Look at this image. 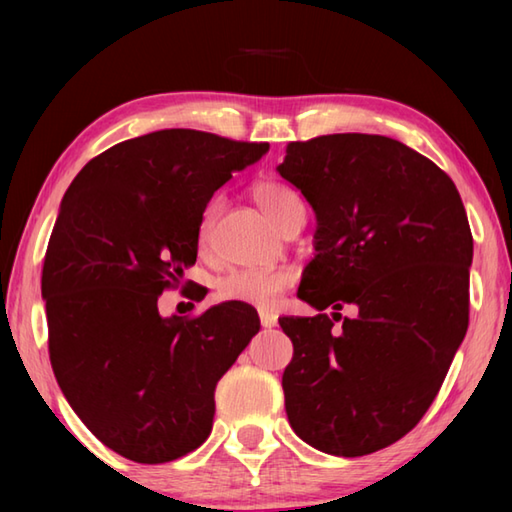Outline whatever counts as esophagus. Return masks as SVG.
<instances>
[{
  "instance_id": "1",
  "label": "esophagus",
  "mask_w": 512,
  "mask_h": 512,
  "mask_svg": "<svg viewBox=\"0 0 512 512\" xmlns=\"http://www.w3.org/2000/svg\"><path fill=\"white\" fill-rule=\"evenodd\" d=\"M259 323H262L264 328H275L277 317H275L273 312H268V310H259Z\"/></svg>"
}]
</instances>
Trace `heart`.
<instances>
[{
    "label": "heart",
    "mask_w": 512,
    "mask_h": 512,
    "mask_svg": "<svg viewBox=\"0 0 512 512\" xmlns=\"http://www.w3.org/2000/svg\"><path fill=\"white\" fill-rule=\"evenodd\" d=\"M253 198L279 231L306 220V202H303L301 193L286 182L259 180L253 184ZM220 211V198H211L202 209L198 228H195L200 250L211 248ZM292 281H295V273L290 268H239L217 281V295L222 301L250 303V306L266 308L281 292L292 286Z\"/></svg>",
    "instance_id": "1"
}]
</instances>
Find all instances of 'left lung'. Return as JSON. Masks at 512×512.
<instances>
[{
  "instance_id": "left-lung-1",
  "label": "left lung",
  "mask_w": 512,
  "mask_h": 512,
  "mask_svg": "<svg viewBox=\"0 0 512 512\" xmlns=\"http://www.w3.org/2000/svg\"><path fill=\"white\" fill-rule=\"evenodd\" d=\"M277 171L319 224L297 292L319 314L279 319L292 341L281 378L288 422L323 453L385 449L427 413L469 328L462 198L436 162L376 134L288 143ZM345 302L359 314L336 333Z\"/></svg>"
}]
</instances>
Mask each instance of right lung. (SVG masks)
Segmentation results:
<instances>
[{
  "mask_svg": "<svg viewBox=\"0 0 512 512\" xmlns=\"http://www.w3.org/2000/svg\"><path fill=\"white\" fill-rule=\"evenodd\" d=\"M266 151L162 129L92 158L63 195L41 273L52 372L85 427L127 460L198 449L217 380L259 332L248 303L162 319L158 297L195 264L206 202Z\"/></svg>",
  "mask_w": 512,
  "mask_h": 512,
  "instance_id": "1",
  "label": "right lung"
}]
</instances>
